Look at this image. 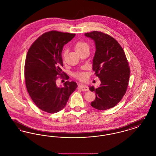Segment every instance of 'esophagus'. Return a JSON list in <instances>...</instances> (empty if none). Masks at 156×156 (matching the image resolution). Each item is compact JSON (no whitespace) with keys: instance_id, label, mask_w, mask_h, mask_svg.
<instances>
[{"instance_id":"34e87169","label":"esophagus","mask_w":156,"mask_h":156,"mask_svg":"<svg viewBox=\"0 0 156 156\" xmlns=\"http://www.w3.org/2000/svg\"><path fill=\"white\" fill-rule=\"evenodd\" d=\"M78 88L82 90V91H88L89 90V88L85 85H80L78 86Z\"/></svg>"}]
</instances>
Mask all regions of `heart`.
Instances as JSON below:
<instances>
[{
  "instance_id": "obj_1",
  "label": "heart",
  "mask_w": 156,
  "mask_h": 156,
  "mask_svg": "<svg viewBox=\"0 0 156 156\" xmlns=\"http://www.w3.org/2000/svg\"><path fill=\"white\" fill-rule=\"evenodd\" d=\"M85 49H89V45L88 44L84 41H78L75 45V50L77 52H81L82 51L85 50ZM66 55V52L65 51L64 53V59ZM75 77L79 80H84L85 78V75L83 73H76L75 75Z\"/></svg>"
}]
</instances>
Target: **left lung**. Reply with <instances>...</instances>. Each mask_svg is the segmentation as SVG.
<instances>
[{
  "mask_svg": "<svg viewBox=\"0 0 156 156\" xmlns=\"http://www.w3.org/2000/svg\"><path fill=\"white\" fill-rule=\"evenodd\" d=\"M85 36L95 41L92 69L101 82L97 88L89 87L96 94L90 105L98 110L109 109L118 104L126 93L130 76L129 63L122 47L111 36L97 31Z\"/></svg>",
  "mask_w": 156,
  "mask_h": 156,
  "instance_id": "8db88e82",
  "label": "left lung"
}]
</instances>
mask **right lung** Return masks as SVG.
Returning <instances> with one entry per match:
<instances>
[{"instance_id": "right-lung-1", "label": "right lung", "mask_w": 156, "mask_h": 156, "mask_svg": "<svg viewBox=\"0 0 156 156\" xmlns=\"http://www.w3.org/2000/svg\"><path fill=\"white\" fill-rule=\"evenodd\" d=\"M75 34L50 31L43 34L32 44L24 65L26 86L31 99L43 111L54 113L66 105L71 94L77 88L75 82L66 81L64 87L57 85L62 71L63 47Z\"/></svg>"}]
</instances>
